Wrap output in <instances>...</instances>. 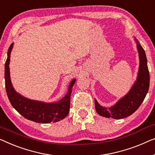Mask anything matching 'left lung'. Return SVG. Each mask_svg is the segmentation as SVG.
<instances>
[{
  "label": "left lung",
  "mask_w": 155,
  "mask_h": 155,
  "mask_svg": "<svg viewBox=\"0 0 155 155\" xmlns=\"http://www.w3.org/2000/svg\"><path fill=\"white\" fill-rule=\"evenodd\" d=\"M140 65L136 81L125 96L110 108L102 107L95 100V110L98 114L107 118L120 119L131 115L138 110L147 95L150 86V74L145 51L136 38Z\"/></svg>",
  "instance_id": "obj_1"
}]
</instances>
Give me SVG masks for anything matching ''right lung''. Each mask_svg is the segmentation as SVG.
<instances>
[{
	"mask_svg": "<svg viewBox=\"0 0 155 155\" xmlns=\"http://www.w3.org/2000/svg\"><path fill=\"white\" fill-rule=\"evenodd\" d=\"M13 43L8 51V58L5 64V80L7 95L12 106L25 118L37 123L57 122L67 116L70 107V97L72 87L76 79L71 81L67 94L60 101L46 103L28 99L17 93L13 88L10 77V58Z\"/></svg>",
	"mask_w": 155,
	"mask_h": 155,
	"instance_id": "add662e5",
	"label": "right lung"
}]
</instances>
